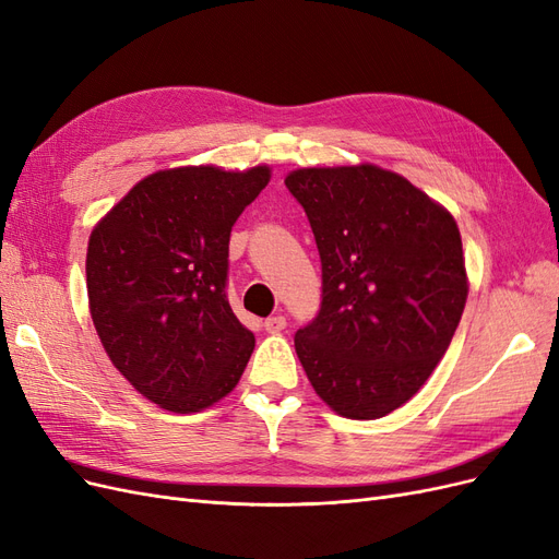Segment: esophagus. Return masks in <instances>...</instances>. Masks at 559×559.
Masks as SVG:
<instances>
[{"label": "esophagus", "mask_w": 559, "mask_h": 559, "mask_svg": "<svg viewBox=\"0 0 559 559\" xmlns=\"http://www.w3.org/2000/svg\"><path fill=\"white\" fill-rule=\"evenodd\" d=\"M263 326H265V331H267V333H280V331H284V329H286V317H284V314H273V317H267V319L263 321Z\"/></svg>", "instance_id": "1"}]
</instances>
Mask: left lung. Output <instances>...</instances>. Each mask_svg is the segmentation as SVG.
I'll use <instances>...</instances> for the list:
<instances>
[{
    "label": "left lung",
    "instance_id": "obj_1",
    "mask_svg": "<svg viewBox=\"0 0 559 559\" xmlns=\"http://www.w3.org/2000/svg\"><path fill=\"white\" fill-rule=\"evenodd\" d=\"M286 189L321 259V306L296 331L314 392L349 419H378L417 394L450 347L466 302L450 212L376 165L302 167Z\"/></svg>",
    "mask_w": 559,
    "mask_h": 559
}]
</instances>
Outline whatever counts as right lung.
<instances>
[{"label": "right lung", "mask_w": 559, "mask_h": 559, "mask_svg": "<svg viewBox=\"0 0 559 559\" xmlns=\"http://www.w3.org/2000/svg\"><path fill=\"white\" fill-rule=\"evenodd\" d=\"M267 181L263 165L156 173L91 235L86 284L99 341L165 411L207 408L245 373L257 341L228 302V242Z\"/></svg>", "instance_id": "right-lung-1"}]
</instances>
